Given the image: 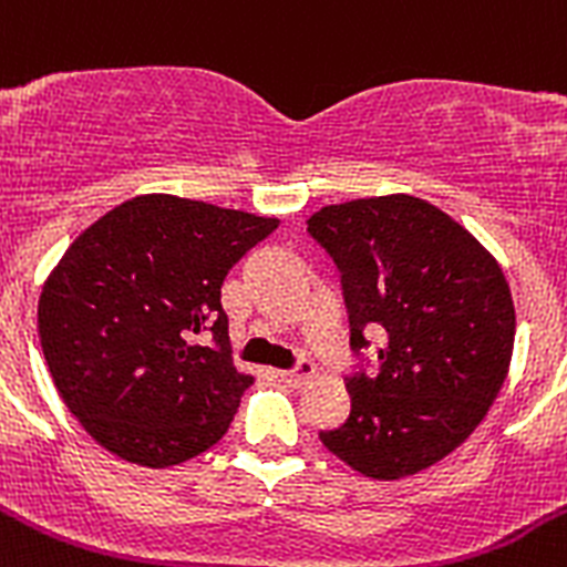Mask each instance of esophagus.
<instances>
[{"instance_id": "obj_1", "label": "esophagus", "mask_w": 567, "mask_h": 567, "mask_svg": "<svg viewBox=\"0 0 567 567\" xmlns=\"http://www.w3.org/2000/svg\"><path fill=\"white\" fill-rule=\"evenodd\" d=\"M313 374H316L313 363L301 358V361L296 363L293 369H285V372H279V378H282L285 383H290V385H305L310 378H313Z\"/></svg>"}]
</instances>
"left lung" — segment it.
I'll list each match as a JSON object with an SVG mask.
<instances>
[{
    "label": "left lung",
    "mask_w": 567,
    "mask_h": 567,
    "mask_svg": "<svg viewBox=\"0 0 567 567\" xmlns=\"http://www.w3.org/2000/svg\"><path fill=\"white\" fill-rule=\"evenodd\" d=\"M308 235L341 274L349 313V416L319 439L369 478L431 467L478 427L515 347L498 262L451 215L414 195L324 206ZM380 334L379 372L365 352Z\"/></svg>",
    "instance_id": "left-lung-1"
}]
</instances>
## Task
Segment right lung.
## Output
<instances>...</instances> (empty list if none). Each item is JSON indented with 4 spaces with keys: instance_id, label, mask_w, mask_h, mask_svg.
Returning <instances> with one entry per match:
<instances>
[{
    "instance_id": "1",
    "label": "right lung",
    "mask_w": 567,
    "mask_h": 567,
    "mask_svg": "<svg viewBox=\"0 0 567 567\" xmlns=\"http://www.w3.org/2000/svg\"><path fill=\"white\" fill-rule=\"evenodd\" d=\"M277 218L140 195L89 226L39 299L47 367L66 409L114 456L173 467L229 431L248 374L231 367L220 288ZM209 331V348L193 344Z\"/></svg>"
}]
</instances>
